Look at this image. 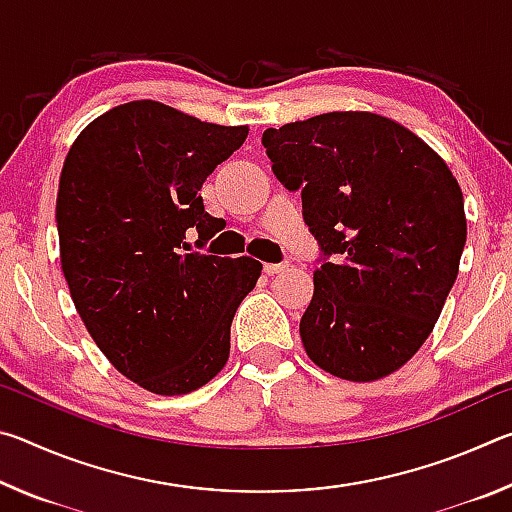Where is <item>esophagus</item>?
Instances as JSON below:
<instances>
[{"label":"esophagus","mask_w":512,"mask_h":512,"mask_svg":"<svg viewBox=\"0 0 512 512\" xmlns=\"http://www.w3.org/2000/svg\"><path fill=\"white\" fill-rule=\"evenodd\" d=\"M284 268H289V262H280V264H264V273H268V275H275V273H280V271H284Z\"/></svg>","instance_id":"obj_1"}]
</instances>
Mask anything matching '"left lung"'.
Segmentation results:
<instances>
[{
    "instance_id": "1",
    "label": "left lung",
    "mask_w": 512,
    "mask_h": 512,
    "mask_svg": "<svg viewBox=\"0 0 512 512\" xmlns=\"http://www.w3.org/2000/svg\"><path fill=\"white\" fill-rule=\"evenodd\" d=\"M273 173L302 192L320 246L300 320L309 359L375 381L402 368L452 291L467 221L452 171L409 128L375 112H325L262 135Z\"/></svg>"
}]
</instances>
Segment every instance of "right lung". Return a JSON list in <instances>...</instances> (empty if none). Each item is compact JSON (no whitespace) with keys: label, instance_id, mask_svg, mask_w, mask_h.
Segmentation results:
<instances>
[{"label":"right lung","instance_id":"obj_1","mask_svg":"<svg viewBox=\"0 0 512 512\" xmlns=\"http://www.w3.org/2000/svg\"><path fill=\"white\" fill-rule=\"evenodd\" d=\"M248 137L144 99L85 126L60 171V266L94 343L155 395L207 384L230 354V325L255 289L253 257L185 253L221 230L201 187Z\"/></svg>","mask_w":512,"mask_h":512}]
</instances>
